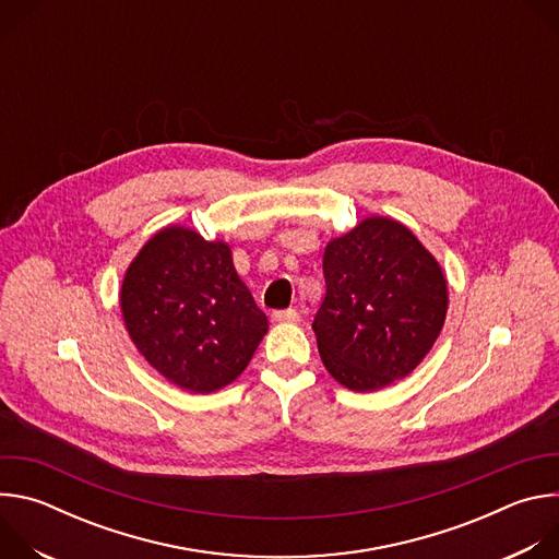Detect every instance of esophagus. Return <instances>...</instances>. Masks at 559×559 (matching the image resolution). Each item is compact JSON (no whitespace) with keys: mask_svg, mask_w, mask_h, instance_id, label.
Wrapping results in <instances>:
<instances>
[{"mask_svg":"<svg viewBox=\"0 0 559 559\" xmlns=\"http://www.w3.org/2000/svg\"><path fill=\"white\" fill-rule=\"evenodd\" d=\"M272 318L276 323H298V311L296 309H278L272 313Z\"/></svg>","mask_w":559,"mask_h":559,"instance_id":"obj_1","label":"esophagus"}]
</instances>
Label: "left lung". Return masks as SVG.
Wrapping results in <instances>:
<instances>
[{"mask_svg": "<svg viewBox=\"0 0 559 559\" xmlns=\"http://www.w3.org/2000/svg\"><path fill=\"white\" fill-rule=\"evenodd\" d=\"M323 274L328 294L311 328L325 369L362 393L409 376L447 318L436 257L401 221L367 216L328 243Z\"/></svg>", "mask_w": 559, "mask_h": 559, "instance_id": "obj_1", "label": "left lung"}]
</instances>
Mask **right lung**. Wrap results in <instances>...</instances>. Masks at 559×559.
<instances>
[{"instance_id":"add662e5","label":"right lung","mask_w":559,"mask_h":559,"mask_svg":"<svg viewBox=\"0 0 559 559\" xmlns=\"http://www.w3.org/2000/svg\"><path fill=\"white\" fill-rule=\"evenodd\" d=\"M119 307L139 354L192 393L241 376L270 328L234 270L231 248L183 225L147 238L126 270Z\"/></svg>"}]
</instances>
